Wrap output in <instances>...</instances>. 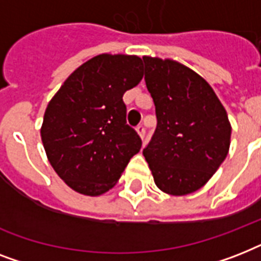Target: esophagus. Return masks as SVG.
<instances>
[{"label":"esophagus","instance_id":"34e87169","mask_svg":"<svg viewBox=\"0 0 261 261\" xmlns=\"http://www.w3.org/2000/svg\"><path fill=\"white\" fill-rule=\"evenodd\" d=\"M135 130H137V133H138L139 137H141V138L143 139V137H145V127H143V126H138V127H137V128H135Z\"/></svg>","mask_w":261,"mask_h":261}]
</instances>
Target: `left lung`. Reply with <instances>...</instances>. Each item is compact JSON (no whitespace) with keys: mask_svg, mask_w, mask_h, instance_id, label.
Returning <instances> with one entry per match:
<instances>
[{"mask_svg":"<svg viewBox=\"0 0 261 261\" xmlns=\"http://www.w3.org/2000/svg\"><path fill=\"white\" fill-rule=\"evenodd\" d=\"M157 128L143 150L155 186L182 196L200 190L226 159L231 126L210 84L171 58L143 57Z\"/></svg>","mask_w":261,"mask_h":261,"instance_id":"8db88e82","label":"left lung"}]
</instances>
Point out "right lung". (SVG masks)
Returning a JSON list of instances; mask_svg holds the SVG:
<instances>
[{"mask_svg":"<svg viewBox=\"0 0 261 261\" xmlns=\"http://www.w3.org/2000/svg\"><path fill=\"white\" fill-rule=\"evenodd\" d=\"M143 77L137 55L100 54L77 67L51 98L40 137L47 160L71 190L110 191L142 142L126 124L123 94Z\"/></svg>","mask_w":261,"mask_h":261,"instance_id":"1","label":"right lung"}]
</instances>
